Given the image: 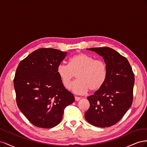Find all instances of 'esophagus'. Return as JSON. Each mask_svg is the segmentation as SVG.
<instances>
[{
	"instance_id": "1",
	"label": "esophagus",
	"mask_w": 147,
	"mask_h": 147,
	"mask_svg": "<svg viewBox=\"0 0 147 147\" xmlns=\"http://www.w3.org/2000/svg\"><path fill=\"white\" fill-rule=\"evenodd\" d=\"M75 99L76 101H78L80 99V97L78 96H75Z\"/></svg>"
}]
</instances>
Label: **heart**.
<instances>
[{"label": "heart", "instance_id": "heart-1", "mask_svg": "<svg viewBox=\"0 0 147 147\" xmlns=\"http://www.w3.org/2000/svg\"><path fill=\"white\" fill-rule=\"evenodd\" d=\"M56 71L67 88L76 74L78 79L71 84L70 89L77 94H84L88 90L92 92L99 90L107 77V68L104 61L95 59L94 57L82 53L70 57L69 64H59Z\"/></svg>", "mask_w": 147, "mask_h": 147}]
</instances>
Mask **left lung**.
Here are the masks:
<instances>
[{"instance_id":"left-lung-1","label":"left lung","mask_w":147,"mask_h":147,"mask_svg":"<svg viewBox=\"0 0 147 147\" xmlns=\"http://www.w3.org/2000/svg\"><path fill=\"white\" fill-rule=\"evenodd\" d=\"M103 57L107 68L105 83L88 97L90 106L84 114L92 125L106 127L118 123L133 101L134 74L127 59L109 47L88 48Z\"/></svg>"}]
</instances>
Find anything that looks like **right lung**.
Returning <instances> with one entry per match:
<instances>
[{"label": "right lung", "mask_w": 147, "mask_h": 147, "mask_svg": "<svg viewBox=\"0 0 147 147\" xmlns=\"http://www.w3.org/2000/svg\"><path fill=\"white\" fill-rule=\"evenodd\" d=\"M67 53L54 48H39L22 60L16 69L13 83L17 105L35 126H56L65 108L75 100L56 71Z\"/></svg>", "instance_id": "add662e5"}]
</instances>
